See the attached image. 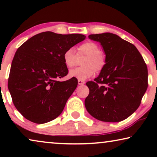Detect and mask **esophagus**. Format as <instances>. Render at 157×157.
Returning a JSON list of instances; mask_svg holds the SVG:
<instances>
[{"label": "esophagus", "mask_w": 157, "mask_h": 157, "mask_svg": "<svg viewBox=\"0 0 157 157\" xmlns=\"http://www.w3.org/2000/svg\"><path fill=\"white\" fill-rule=\"evenodd\" d=\"M78 85H83V84H85V81H82V80H78Z\"/></svg>", "instance_id": "esophagus-1"}]
</instances>
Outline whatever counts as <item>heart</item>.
<instances>
[{
  "label": "heart",
  "mask_w": 157,
  "mask_h": 157,
  "mask_svg": "<svg viewBox=\"0 0 157 157\" xmlns=\"http://www.w3.org/2000/svg\"><path fill=\"white\" fill-rule=\"evenodd\" d=\"M77 55L78 56H86L82 63V65L84 66L70 70L68 76L71 78L86 80L95 74V70L97 71L102 70L106 63L105 57L101 53L99 46L94 42L87 41L78 46ZM76 58V51L73 48H68L63 53L64 64L68 68L74 66Z\"/></svg>",
  "instance_id": "heart-1"
}]
</instances>
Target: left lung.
Listing matches in <instances>:
<instances>
[{
	"label": "left lung",
	"mask_w": 157,
	"mask_h": 157,
	"mask_svg": "<svg viewBox=\"0 0 157 157\" xmlns=\"http://www.w3.org/2000/svg\"><path fill=\"white\" fill-rule=\"evenodd\" d=\"M89 38L102 46L106 64L94 81L86 83V109L100 121H123L139 108L147 91V64L134 45L116 34H91Z\"/></svg>",
	"instance_id": "8db88e82"
}]
</instances>
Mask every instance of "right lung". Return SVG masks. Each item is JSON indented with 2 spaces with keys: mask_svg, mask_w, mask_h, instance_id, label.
I'll use <instances>...</instances> for the list:
<instances>
[{
  "mask_svg": "<svg viewBox=\"0 0 157 157\" xmlns=\"http://www.w3.org/2000/svg\"><path fill=\"white\" fill-rule=\"evenodd\" d=\"M82 34H36L21 45L15 53L8 86L13 103L23 117L44 124L59 117L78 85L76 78L65 81L68 70L63 53L82 41Z\"/></svg>",
  "mask_w": 157,
  "mask_h": 157,
  "instance_id": "obj_1",
  "label": "right lung"
}]
</instances>
